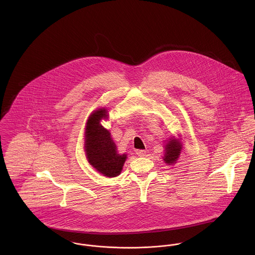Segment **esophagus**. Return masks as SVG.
Wrapping results in <instances>:
<instances>
[{"label":"esophagus","mask_w":255,"mask_h":255,"mask_svg":"<svg viewBox=\"0 0 255 255\" xmlns=\"http://www.w3.org/2000/svg\"><path fill=\"white\" fill-rule=\"evenodd\" d=\"M145 150H142V149H138V150H136V154H137V156H144L145 155Z\"/></svg>","instance_id":"obj_1"}]
</instances>
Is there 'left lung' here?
<instances>
[{"label":"left lung","instance_id":"obj_1","mask_svg":"<svg viewBox=\"0 0 255 255\" xmlns=\"http://www.w3.org/2000/svg\"><path fill=\"white\" fill-rule=\"evenodd\" d=\"M164 156L162 157L167 165H175L182 151L181 138L172 136L169 137L166 144L164 145Z\"/></svg>","mask_w":255,"mask_h":255}]
</instances>
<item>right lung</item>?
<instances>
[{
    "label": "right lung",
    "instance_id": "obj_1",
    "mask_svg": "<svg viewBox=\"0 0 255 255\" xmlns=\"http://www.w3.org/2000/svg\"><path fill=\"white\" fill-rule=\"evenodd\" d=\"M108 118L106 108H100L89 116L84 132V151L89 164L100 174L115 177L120 175L127 154L118 153L111 132L101 124V120Z\"/></svg>",
    "mask_w": 255,
    "mask_h": 255
}]
</instances>
